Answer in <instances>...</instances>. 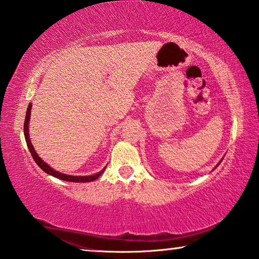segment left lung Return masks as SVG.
Returning <instances> with one entry per match:
<instances>
[{
  "mask_svg": "<svg viewBox=\"0 0 259 259\" xmlns=\"http://www.w3.org/2000/svg\"><path fill=\"white\" fill-rule=\"evenodd\" d=\"M222 160H223V159H222ZM222 160H221V162H222ZM221 162H220V163H221ZM220 163H218V164L216 165V167H217V166H218V165H220ZM216 167H215V168H216Z\"/></svg>",
  "mask_w": 259,
  "mask_h": 259,
  "instance_id": "obj_1",
  "label": "left lung"
}]
</instances>
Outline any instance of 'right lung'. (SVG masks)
I'll return each instance as SVG.
<instances>
[{"label": "right lung", "mask_w": 259, "mask_h": 259, "mask_svg": "<svg viewBox=\"0 0 259 259\" xmlns=\"http://www.w3.org/2000/svg\"><path fill=\"white\" fill-rule=\"evenodd\" d=\"M31 108H32V104H28L27 107V111H26V116H25V122H24V136H25V141H26V144L28 149H30V152L32 154V156L35 160V163L41 167L45 173H48L49 175L54 176L56 178H60L62 181H66V182H74V183H88V182H92V181H95L96 178H99L102 174L103 171L105 170V167L103 168L99 173H96L94 175H90V176H72V175H66V174H63V173H59V171L53 169L49 166L47 163L44 162L43 159L39 158L38 155L36 154L35 149H34L31 140H30V134H28V123H30V116H31Z\"/></svg>", "instance_id": "right-lung-1"}]
</instances>
